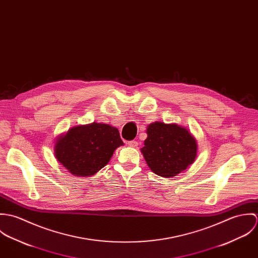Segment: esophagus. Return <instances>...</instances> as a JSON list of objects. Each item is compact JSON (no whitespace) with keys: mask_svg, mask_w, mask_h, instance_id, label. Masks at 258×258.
Here are the masks:
<instances>
[{"mask_svg":"<svg viewBox=\"0 0 258 258\" xmlns=\"http://www.w3.org/2000/svg\"><path fill=\"white\" fill-rule=\"evenodd\" d=\"M128 145H129L130 147H137V146H138V142L135 141V140H132V141H129V142H128Z\"/></svg>","mask_w":258,"mask_h":258,"instance_id":"esophagus-1","label":"esophagus"}]
</instances>
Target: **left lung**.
<instances>
[{"instance_id": "1", "label": "left lung", "mask_w": 258, "mask_h": 258, "mask_svg": "<svg viewBox=\"0 0 258 258\" xmlns=\"http://www.w3.org/2000/svg\"><path fill=\"white\" fill-rule=\"evenodd\" d=\"M146 132L147 139L141 153L156 175L177 176L195 162L197 141L184 127L157 121L148 126Z\"/></svg>"}]
</instances>
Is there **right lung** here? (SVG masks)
I'll return each instance as SVG.
<instances>
[{"label": "right lung", "mask_w": 258, "mask_h": 258, "mask_svg": "<svg viewBox=\"0 0 258 258\" xmlns=\"http://www.w3.org/2000/svg\"><path fill=\"white\" fill-rule=\"evenodd\" d=\"M122 145L117 128L93 122L74 127L59 136L54 156L73 175L89 177L105 167L116 148Z\"/></svg>", "instance_id": "add662e5"}]
</instances>
